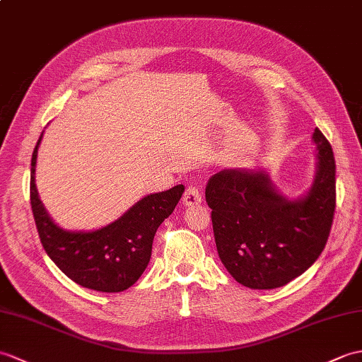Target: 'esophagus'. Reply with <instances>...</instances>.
<instances>
[{
	"instance_id": "34e87169",
	"label": "esophagus",
	"mask_w": 362,
	"mask_h": 362,
	"mask_svg": "<svg viewBox=\"0 0 362 362\" xmlns=\"http://www.w3.org/2000/svg\"><path fill=\"white\" fill-rule=\"evenodd\" d=\"M200 202H202V188L197 183H189L187 189H185L183 204L188 206H192V205L200 204Z\"/></svg>"
}]
</instances>
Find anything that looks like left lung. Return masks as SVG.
<instances>
[{
	"label": "left lung",
	"instance_id": "left-lung-1",
	"mask_svg": "<svg viewBox=\"0 0 362 362\" xmlns=\"http://www.w3.org/2000/svg\"><path fill=\"white\" fill-rule=\"evenodd\" d=\"M313 140L319 163L305 197H282L262 173L225 170L206 183L217 253L245 287H284L325 248L336 209V165L330 143L317 128Z\"/></svg>",
	"mask_w": 362,
	"mask_h": 362
}]
</instances>
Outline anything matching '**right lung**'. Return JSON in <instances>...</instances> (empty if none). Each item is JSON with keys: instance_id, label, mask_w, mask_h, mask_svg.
I'll return each mask as SVG.
<instances>
[{"instance_id": "add662e5", "label": "right lung", "mask_w": 362, "mask_h": 362, "mask_svg": "<svg viewBox=\"0 0 362 362\" xmlns=\"http://www.w3.org/2000/svg\"><path fill=\"white\" fill-rule=\"evenodd\" d=\"M41 137L33 149L30 163V205L41 245L55 265L81 287L103 293L129 288L148 267L156 231L177 206L185 187L177 185L141 199L119 221L102 230L64 231L47 216L35 187Z\"/></svg>"}]
</instances>
